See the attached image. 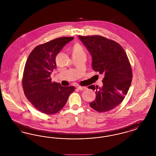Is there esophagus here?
Segmentation results:
<instances>
[{"label":"esophagus","instance_id":"esophagus-1","mask_svg":"<svg viewBox=\"0 0 156 156\" xmlns=\"http://www.w3.org/2000/svg\"><path fill=\"white\" fill-rule=\"evenodd\" d=\"M86 87H80V86H78L77 87V89L80 90H85L86 89Z\"/></svg>","mask_w":156,"mask_h":156}]
</instances>
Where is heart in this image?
I'll list each match as a JSON object with an SVG mask.
<instances>
[{
    "label": "heart",
    "mask_w": 156,
    "mask_h": 156,
    "mask_svg": "<svg viewBox=\"0 0 156 156\" xmlns=\"http://www.w3.org/2000/svg\"><path fill=\"white\" fill-rule=\"evenodd\" d=\"M72 54L73 56L74 55H81V54H85L84 50L83 47H82L80 44H75L74 45L73 49H72Z\"/></svg>",
    "instance_id": "1"
}]
</instances>
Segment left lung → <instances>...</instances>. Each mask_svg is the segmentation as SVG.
<instances>
[{
    "mask_svg": "<svg viewBox=\"0 0 156 156\" xmlns=\"http://www.w3.org/2000/svg\"><path fill=\"white\" fill-rule=\"evenodd\" d=\"M92 57V69L104 75L103 86H89L96 98L89 105L99 112L109 111L122 103L131 85L133 74L127 55L117 42L101 36H79Z\"/></svg>",
    "mask_w": 156,
    "mask_h": 156,
    "instance_id": "left-lung-1",
    "label": "left lung"
}]
</instances>
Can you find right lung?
<instances>
[{
	"label": "right lung",
	"mask_w": 156,
	"mask_h": 156,
	"mask_svg": "<svg viewBox=\"0 0 156 156\" xmlns=\"http://www.w3.org/2000/svg\"><path fill=\"white\" fill-rule=\"evenodd\" d=\"M74 39L62 37L36 46L26 61L23 75L24 93L38 111L53 115L67 103L75 87H62L51 81L50 74L56 68L55 58L63 47Z\"/></svg>",
	"instance_id": "1"
}]
</instances>
